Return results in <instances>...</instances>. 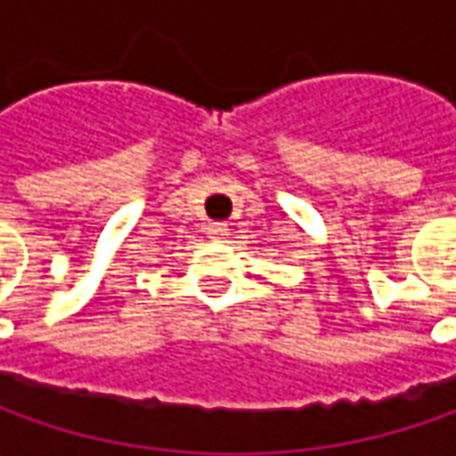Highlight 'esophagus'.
Returning <instances> with one entry per match:
<instances>
[{"label":"esophagus","mask_w":456,"mask_h":456,"mask_svg":"<svg viewBox=\"0 0 456 456\" xmlns=\"http://www.w3.org/2000/svg\"><path fill=\"white\" fill-rule=\"evenodd\" d=\"M208 233H210V238H216V240H223V238L228 236V225L225 223H213L208 228Z\"/></svg>","instance_id":"esophagus-1"}]
</instances>
